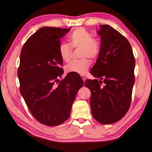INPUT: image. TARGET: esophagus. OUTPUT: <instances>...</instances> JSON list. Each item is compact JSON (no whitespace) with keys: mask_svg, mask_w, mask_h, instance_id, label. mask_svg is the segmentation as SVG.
Returning <instances> with one entry per match:
<instances>
[{"mask_svg":"<svg viewBox=\"0 0 152 152\" xmlns=\"http://www.w3.org/2000/svg\"><path fill=\"white\" fill-rule=\"evenodd\" d=\"M81 78H82V80H83V82H86V77H85L84 76L82 75V76H81Z\"/></svg>","mask_w":152,"mask_h":152,"instance_id":"1","label":"esophagus"}]
</instances>
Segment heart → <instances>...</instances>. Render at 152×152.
<instances>
[{
	"label": "heart",
	"mask_w": 152,
	"mask_h": 152,
	"mask_svg": "<svg viewBox=\"0 0 152 152\" xmlns=\"http://www.w3.org/2000/svg\"><path fill=\"white\" fill-rule=\"evenodd\" d=\"M69 41L73 49H80V56L83 59L68 64L66 71L69 73L84 75L90 66V62L87 58L93 60L99 56L101 51L100 42L93 38L91 34L83 27H78L73 31L69 35ZM71 48L66 44H61L59 46L60 57L64 62H69L71 59L72 50Z\"/></svg>",
	"instance_id": "b5f03b06"
}]
</instances>
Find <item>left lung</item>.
Returning <instances> with one entry per match:
<instances>
[{
  "instance_id": "obj_1",
  "label": "left lung",
  "mask_w": 152,
  "mask_h": 152,
  "mask_svg": "<svg viewBox=\"0 0 152 152\" xmlns=\"http://www.w3.org/2000/svg\"><path fill=\"white\" fill-rule=\"evenodd\" d=\"M97 34L101 51L90 72L100 80L88 79L85 86L91 91L93 118L102 124H111L120 120L129 108L135 59L127 38L114 28L101 25Z\"/></svg>"
}]
</instances>
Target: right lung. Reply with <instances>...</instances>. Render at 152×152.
Wrapping results in <instances>:
<instances>
[{
	"instance_id": "right-lung-1",
	"label": "right lung",
	"mask_w": 152,
	"mask_h": 152,
	"mask_svg": "<svg viewBox=\"0 0 152 152\" xmlns=\"http://www.w3.org/2000/svg\"><path fill=\"white\" fill-rule=\"evenodd\" d=\"M70 30L41 28L28 38L21 51L18 70L21 95L34 118L47 126L60 125L69 119L77 93L83 85L80 76L74 73H68L55 84L64 72L60 67V39Z\"/></svg>"
}]
</instances>
